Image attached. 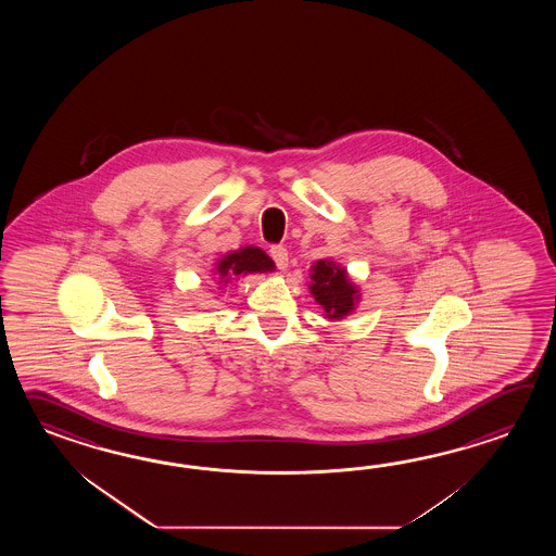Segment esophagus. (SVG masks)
I'll return each instance as SVG.
<instances>
[{
	"instance_id": "34e87169",
	"label": "esophagus",
	"mask_w": 556,
	"mask_h": 556,
	"mask_svg": "<svg viewBox=\"0 0 556 556\" xmlns=\"http://www.w3.org/2000/svg\"><path fill=\"white\" fill-rule=\"evenodd\" d=\"M270 256L276 262L278 270H286L288 268V250L283 249V247H273L270 249Z\"/></svg>"
}]
</instances>
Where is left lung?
<instances>
[{
  "label": "left lung",
  "instance_id": "8db88e82",
  "mask_svg": "<svg viewBox=\"0 0 556 556\" xmlns=\"http://www.w3.org/2000/svg\"><path fill=\"white\" fill-rule=\"evenodd\" d=\"M307 290L324 309V318L330 321H340L350 316L362 300L359 286L350 278L342 264L330 258L312 264Z\"/></svg>",
  "mask_w": 556,
  "mask_h": 556
}]
</instances>
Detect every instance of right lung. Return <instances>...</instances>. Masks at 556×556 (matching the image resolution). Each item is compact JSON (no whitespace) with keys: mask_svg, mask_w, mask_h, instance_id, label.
<instances>
[{"mask_svg":"<svg viewBox=\"0 0 556 556\" xmlns=\"http://www.w3.org/2000/svg\"><path fill=\"white\" fill-rule=\"evenodd\" d=\"M276 264L273 258L258 249V247H242V249L226 252L223 258L214 264V276L216 283L225 288L226 283L244 278L249 274L274 273Z\"/></svg>","mask_w":556,"mask_h":556,"instance_id":"1","label":"right lung"}]
</instances>
